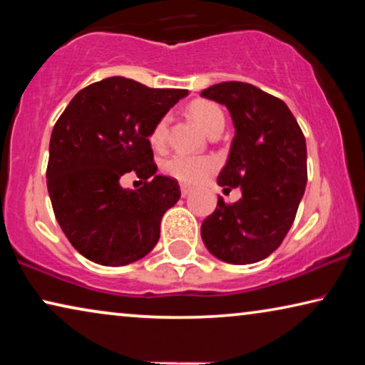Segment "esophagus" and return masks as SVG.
Returning a JSON list of instances; mask_svg holds the SVG:
<instances>
[{
    "instance_id": "obj_1",
    "label": "esophagus",
    "mask_w": 365,
    "mask_h": 365,
    "mask_svg": "<svg viewBox=\"0 0 365 365\" xmlns=\"http://www.w3.org/2000/svg\"><path fill=\"white\" fill-rule=\"evenodd\" d=\"M192 192V187L191 186H187V184H181V194H182V197H186V196H189V194Z\"/></svg>"
}]
</instances>
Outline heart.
Here are the masks:
<instances>
[{
    "label": "heart",
    "mask_w": 365,
    "mask_h": 365,
    "mask_svg": "<svg viewBox=\"0 0 365 365\" xmlns=\"http://www.w3.org/2000/svg\"><path fill=\"white\" fill-rule=\"evenodd\" d=\"M189 114L194 121L201 126L207 134H212L217 129L224 128V114L217 104L206 99H197L189 104ZM168 124L169 118H159L149 133V143L154 149H163L168 141ZM216 169V161L207 156H192V154L176 153L164 163V173L178 179L184 184H194L204 179Z\"/></svg>",
    "instance_id": "1"
}]
</instances>
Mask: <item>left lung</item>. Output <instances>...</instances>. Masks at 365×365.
<instances>
[{
	"mask_svg": "<svg viewBox=\"0 0 365 365\" xmlns=\"http://www.w3.org/2000/svg\"><path fill=\"white\" fill-rule=\"evenodd\" d=\"M201 96L231 113L236 134L217 182L242 191L234 204L217 199L202 221V241L224 262H259L281 246L296 219L307 182L306 138L282 99L249 83H219Z\"/></svg>",
	"mask_w": 365,
	"mask_h": 365,
	"instance_id": "left-lung-1",
	"label": "left lung"
}]
</instances>
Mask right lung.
<instances>
[{"instance_id":"add662e5","label":"right lung","mask_w":365,"mask_h":365,"mask_svg":"<svg viewBox=\"0 0 365 365\" xmlns=\"http://www.w3.org/2000/svg\"><path fill=\"white\" fill-rule=\"evenodd\" d=\"M187 89H154L123 76L81 89L54 124L48 192L64 236L101 266H126L153 251L164 212L181 197L176 179L156 176L154 123ZM145 179L136 192L118 179Z\"/></svg>"}]
</instances>
